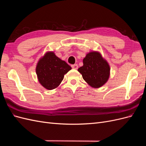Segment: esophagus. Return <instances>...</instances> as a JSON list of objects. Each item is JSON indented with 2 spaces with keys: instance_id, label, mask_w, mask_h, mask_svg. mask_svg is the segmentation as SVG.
<instances>
[{
  "instance_id": "1",
  "label": "esophagus",
  "mask_w": 146,
  "mask_h": 146,
  "mask_svg": "<svg viewBox=\"0 0 146 146\" xmlns=\"http://www.w3.org/2000/svg\"><path fill=\"white\" fill-rule=\"evenodd\" d=\"M71 67H72V69H78V65H77V64H75L72 65V66H71Z\"/></svg>"
}]
</instances>
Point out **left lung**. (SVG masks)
Masks as SVG:
<instances>
[{
	"label": "left lung",
	"mask_w": 146,
	"mask_h": 146,
	"mask_svg": "<svg viewBox=\"0 0 146 146\" xmlns=\"http://www.w3.org/2000/svg\"><path fill=\"white\" fill-rule=\"evenodd\" d=\"M83 65L78 69L86 83L95 88L102 86L110 77V68L107 61L98 52L88 53L83 60Z\"/></svg>",
	"instance_id": "8db88e82"
}]
</instances>
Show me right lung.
Wrapping results in <instances>:
<instances>
[{
	"label": "right lung",
	"mask_w": 146,
	"mask_h": 146,
	"mask_svg": "<svg viewBox=\"0 0 146 146\" xmlns=\"http://www.w3.org/2000/svg\"><path fill=\"white\" fill-rule=\"evenodd\" d=\"M71 67L57 57L53 52H47L39 60L36 72L41 85L48 90H54L62 82L64 74Z\"/></svg>",
	"instance_id": "obj_1"
}]
</instances>
